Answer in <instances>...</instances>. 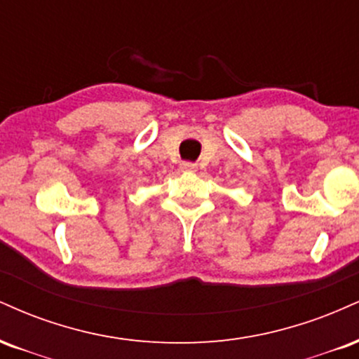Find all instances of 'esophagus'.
<instances>
[{"label": "esophagus", "mask_w": 359, "mask_h": 359, "mask_svg": "<svg viewBox=\"0 0 359 359\" xmlns=\"http://www.w3.org/2000/svg\"><path fill=\"white\" fill-rule=\"evenodd\" d=\"M196 164L195 163H181V170L183 171H196Z\"/></svg>", "instance_id": "34e87169"}]
</instances>
